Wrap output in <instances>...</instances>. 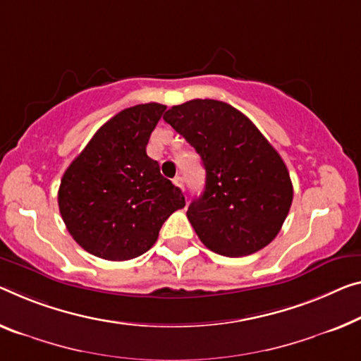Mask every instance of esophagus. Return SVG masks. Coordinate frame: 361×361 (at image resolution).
I'll return each mask as SVG.
<instances>
[{
	"label": "esophagus",
	"mask_w": 361,
	"mask_h": 361,
	"mask_svg": "<svg viewBox=\"0 0 361 361\" xmlns=\"http://www.w3.org/2000/svg\"><path fill=\"white\" fill-rule=\"evenodd\" d=\"M173 182H174V184H176L177 187H180V188H182V187H184V179H182V177H180V176H177V177H174V180H173Z\"/></svg>",
	"instance_id": "obj_1"
}]
</instances>
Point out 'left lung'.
Here are the masks:
<instances>
[{"label":"left lung","mask_w":361,"mask_h":361,"mask_svg":"<svg viewBox=\"0 0 361 361\" xmlns=\"http://www.w3.org/2000/svg\"><path fill=\"white\" fill-rule=\"evenodd\" d=\"M166 123L202 158L207 184L187 218L200 240L223 257H247L279 234L293 188L281 154L250 119L218 99H190Z\"/></svg>","instance_id":"left-lung-1"}]
</instances>
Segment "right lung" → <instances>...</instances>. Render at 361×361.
I'll return each mask as SVG.
<instances>
[{"label":"right lung","instance_id":"add662e5","mask_svg":"<svg viewBox=\"0 0 361 361\" xmlns=\"http://www.w3.org/2000/svg\"><path fill=\"white\" fill-rule=\"evenodd\" d=\"M164 109L147 103L121 111L99 127L61 179L58 204L64 224L98 258L140 257L157 242L164 221L185 207L180 188L147 154Z\"/></svg>","mask_w":361,"mask_h":361}]
</instances>
